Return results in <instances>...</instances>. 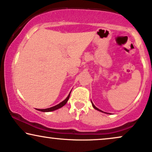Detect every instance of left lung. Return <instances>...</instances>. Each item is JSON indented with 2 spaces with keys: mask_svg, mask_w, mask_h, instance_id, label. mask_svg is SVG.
Returning a JSON list of instances; mask_svg holds the SVG:
<instances>
[{
  "mask_svg": "<svg viewBox=\"0 0 152 152\" xmlns=\"http://www.w3.org/2000/svg\"><path fill=\"white\" fill-rule=\"evenodd\" d=\"M91 103H92V102H91ZM92 105H93V107H94L95 109L97 110H99V111H100V112H103V111H101V110H99L98 108H97V107H96V106H95V105H94V104H93V103H92Z\"/></svg>",
  "mask_w": 152,
  "mask_h": 152,
  "instance_id": "8db88e82",
  "label": "left lung"
}]
</instances>
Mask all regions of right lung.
I'll list each match as a JSON object with an SVG mask.
<instances>
[{
  "mask_svg": "<svg viewBox=\"0 0 152 152\" xmlns=\"http://www.w3.org/2000/svg\"><path fill=\"white\" fill-rule=\"evenodd\" d=\"M69 96H70V94H69L68 97H67V98H66V99L64 100V101H62L61 103L58 104V105L54 106V107H49V108H47V109H38V110L42 111V112H51V111H54V110H57L58 108H60V107H63V106L67 103V101H68V100L69 98Z\"/></svg>",
  "mask_w": 152,
  "mask_h": 152,
  "instance_id": "1",
  "label": "right lung"
}]
</instances>
